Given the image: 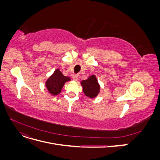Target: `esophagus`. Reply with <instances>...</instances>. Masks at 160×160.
I'll return each instance as SVG.
<instances>
[{"mask_svg": "<svg viewBox=\"0 0 160 160\" xmlns=\"http://www.w3.org/2000/svg\"><path fill=\"white\" fill-rule=\"evenodd\" d=\"M78 77H79L78 74H74L73 75H72V79H73V80H75V81H77V79H78Z\"/></svg>", "mask_w": 160, "mask_h": 160, "instance_id": "obj_1", "label": "esophagus"}]
</instances>
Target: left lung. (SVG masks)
I'll list each match as a JSON object with an SVG mask.
<instances>
[{
    "label": "left lung",
    "mask_w": 160,
    "mask_h": 160,
    "mask_svg": "<svg viewBox=\"0 0 160 160\" xmlns=\"http://www.w3.org/2000/svg\"><path fill=\"white\" fill-rule=\"evenodd\" d=\"M81 85L83 88L85 96L88 97L90 99L95 98L100 92L101 86L95 75L89 76L85 80H82L81 81Z\"/></svg>",
    "instance_id": "8db88e82"
}]
</instances>
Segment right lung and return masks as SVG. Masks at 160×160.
Returning <instances> with one entry per match:
<instances>
[{
  "instance_id": "obj_1",
  "label": "right lung",
  "mask_w": 160,
  "mask_h": 160,
  "mask_svg": "<svg viewBox=\"0 0 160 160\" xmlns=\"http://www.w3.org/2000/svg\"><path fill=\"white\" fill-rule=\"evenodd\" d=\"M71 81V78L62 75L59 69H57L45 81V88L51 96L59 95L66 82Z\"/></svg>"
}]
</instances>
